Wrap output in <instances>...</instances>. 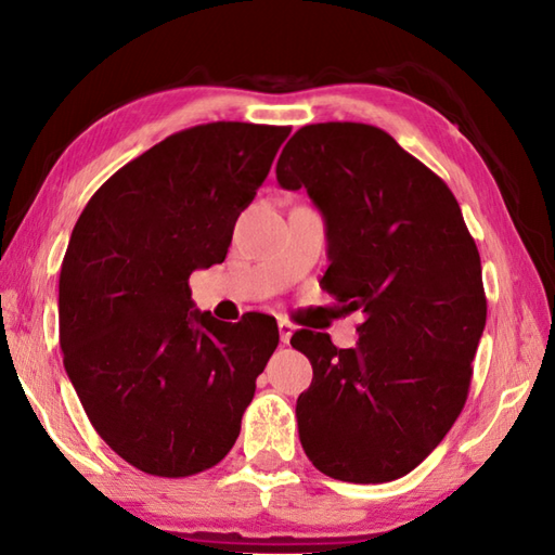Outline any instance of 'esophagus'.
Here are the masks:
<instances>
[{
  "mask_svg": "<svg viewBox=\"0 0 555 555\" xmlns=\"http://www.w3.org/2000/svg\"><path fill=\"white\" fill-rule=\"evenodd\" d=\"M293 332H296V324L286 318H279V334H281V344H288Z\"/></svg>",
  "mask_w": 555,
  "mask_h": 555,
  "instance_id": "esophagus-1",
  "label": "esophagus"
}]
</instances>
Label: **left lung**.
Listing matches in <instances>:
<instances>
[{
    "mask_svg": "<svg viewBox=\"0 0 555 555\" xmlns=\"http://www.w3.org/2000/svg\"><path fill=\"white\" fill-rule=\"evenodd\" d=\"M327 221L320 286L361 310L356 349L300 330L312 363L296 416L308 460L351 483H385L428 457L462 414L486 327L481 257L457 199L379 127H300L276 163Z\"/></svg>",
    "mask_w": 555,
    "mask_h": 555,
    "instance_id": "8db88e82",
    "label": "left lung"
}]
</instances>
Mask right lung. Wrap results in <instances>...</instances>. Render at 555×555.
Instances as JSON below:
<instances>
[{
	"mask_svg": "<svg viewBox=\"0 0 555 555\" xmlns=\"http://www.w3.org/2000/svg\"><path fill=\"white\" fill-rule=\"evenodd\" d=\"M291 127L209 122L170 134L105 180L60 271V346L98 436L151 476L219 464L241 436L276 320L192 310L190 274L221 264Z\"/></svg>",
	"mask_w": 555,
	"mask_h": 555,
	"instance_id": "1",
	"label": "right lung"
}]
</instances>
